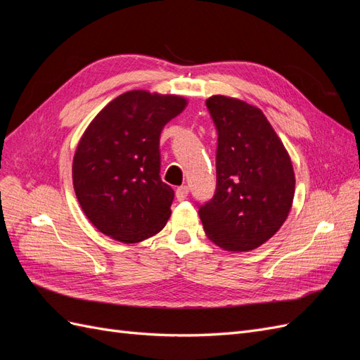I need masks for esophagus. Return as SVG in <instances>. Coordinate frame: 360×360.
Wrapping results in <instances>:
<instances>
[{"instance_id":"1","label":"esophagus","mask_w":360,"mask_h":360,"mask_svg":"<svg viewBox=\"0 0 360 360\" xmlns=\"http://www.w3.org/2000/svg\"><path fill=\"white\" fill-rule=\"evenodd\" d=\"M188 193H189V188H188V186H179V188L176 189V198H177L179 201L186 200Z\"/></svg>"}]
</instances>
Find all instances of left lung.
I'll list each match as a JSON object with an SVG mask.
<instances>
[{
	"label": "left lung",
	"mask_w": 360,
	"mask_h": 360,
	"mask_svg": "<svg viewBox=\"0 0 360 360\" xmlns=\"http://www.w3.org/2000/svg\"><path fill=\"white\" fill-rule=\"evenodd\" d=\"M217 132L216 191L198 204L207 237L226 250H250L285 222L294 172L284 144L258 108L213 96L205 101Z\"/></svg>",
	"instance_id": "obj_1"
}]
</instances>
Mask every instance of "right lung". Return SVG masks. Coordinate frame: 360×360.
I'll return each mask as SVG.
<instances>
[{
    "instance_id": "obj_1",
    "label": "right lung",
    "mask_w": 360,
    "mask_h": 360,
    "mask_svg": "<svg viewBox=\"0 0 360 360\" xmlns=\"http://www.w3.org/2000/svg\"><path fill=\"white\" fill-rule=\"evenodd\" d=\"M186 101L134 90L86 127L73 159V188L85 216L115 240L136 243L171 216L174 191L160 179L159 138Z\"/></svg>"
}]
</instances>
